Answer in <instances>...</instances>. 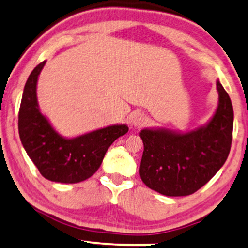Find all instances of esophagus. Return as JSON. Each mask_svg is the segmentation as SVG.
I'll list each match as a JSON object with an SVG mask.
<instances>
[{"label": "esophagus", "instance_id": "1", "mask_svg": "<svg viewBox=\"0 0 248 248\" xmlns=\"http://www.w3.org/2000/svg\"><path fill=\"white\" fill-rule=\"evenodd\" d=\"M145 124V117L142 113H135L131 117V124L134 127H142Z\"/></svg>", "mask_w": 248, "mask_h": 248}]
</instances>
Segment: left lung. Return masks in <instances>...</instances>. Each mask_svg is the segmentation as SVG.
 <instances>
[{"instance_id":"obj_1","label":"left lung","mask_w":248,"mask_h":248,"mask_svg":"<svg viewBox=\"0 0 248 248\" xmlns=\"http://www.w3.org/2000/svg\"><path fill=\"white\" fill-rule=\"evenodd\" d=\"M218 104L207 124L190 131L144 128L140 175L150 189L168 197L189 196L205 186L224 165L233 129L231 99L216 81Z\"/></svg>"}]
</instances>
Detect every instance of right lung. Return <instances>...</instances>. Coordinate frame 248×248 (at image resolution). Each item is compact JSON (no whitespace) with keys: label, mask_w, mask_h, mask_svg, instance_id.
<instances>
[{"label":"right lung","mask_w":248,"mask_h":248,"mask_svg":"<svg viewBox=\"0 0 248 248\" xmlns=\"http://www.w3.org/2000/svg\"><path fill=\"white\" fill-rule=\"evenodd\" d=\"M46 61L32 71L21 98L18 129L25 151L43 177L59 183H79L96 173L111 144L128 131L113 124L80 136H62L41 112L36 86Z\"/></svg>","instance_id":"1"}]
</instances>
